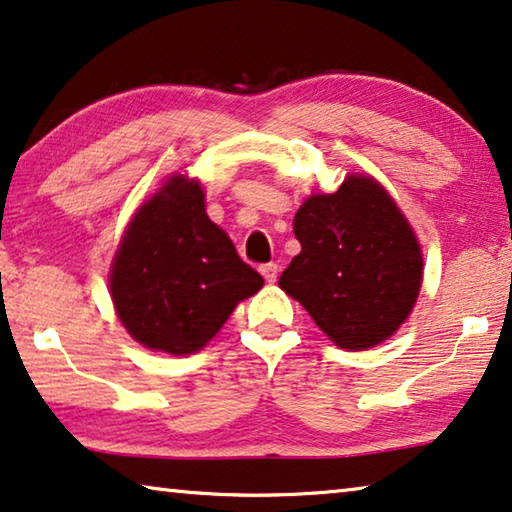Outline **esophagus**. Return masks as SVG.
Returning a JSON list of instances; mask_svg holds the SVG:
<instances>
[{
    "mask_svg": "<svg viewBox=\"0 0 512 512\" xmlns=\"http://www.w3.org/2000/svg\"><path fill=\"white\" fill-rule=\"evenodd\" d=\"M278 271H280L278 264H264V266H259V273H262L264 280L271 282V285H273L275 280H278Z\"/></svg>",
    "mask_w": 512,
    "mask_h": 512,
    "instance_id": "obj_1",
    "label": "esophagus"
}]
</instances>
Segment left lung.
I'll return each instance as SVG.
<instances>
[{
  "mask_svg": "<svg viewBox=\"0 0 512 512\" xmlns=\"http://www.w3.org/2000/svg\"><path fill=\"white\" fill-rule=\"evenodd\" d=\"M300 253L280 275L339 348L364 351L399 330L424 275L419 241L392 196L369 175L307 198L294 218Z\"/></svg>",
  "mask_w": 512,
  "mask_h": 512,
  "instance_id": "obj_1",
  "label": "left lung"
}]
</instances>
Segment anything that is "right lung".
<instances>
[{"label":"right lung","mask_w":512,"mask_h":512,"mask_svg":"<svg viewBox=\"0 0 512 512\" xmlns=\"http://www.w3.org/2000/svg\"><path fill=\"white\" fill-rule=\"evenodd\" d=\"M264 278L209 221L198 180L168 177L143 202L111 264V300L129 335L152 351H200Z\"/></svg>","instance_id":"right-lung-1"}]
</instances>
